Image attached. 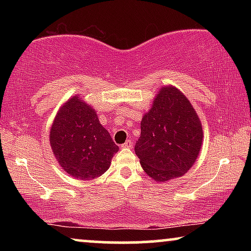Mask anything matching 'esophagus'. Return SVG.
I'll list each match as a JSON object with an SVG mask.
<instances>
[{"label": "esophagus", "mask_w": 251, "mask_h": 251, "mask_svg": "<svg viewBox=\"0 0 251 251\" xmlns=\"http://www.w3.org/2000/svg\"><path fill=\"white\" fill-rule=\"evenodd\" d=\"M131 146H132V142L130 139L126 140L125 144H122V145H121L122 149H130V147H131Z\"/></svg>", "instance_id": "1"}]
</instances>
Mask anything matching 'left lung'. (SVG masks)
Returning a JSON list of instances; mask_svg holds the SVG:
<instances>
[{
	"label": "left lung",
	"mask_w": 251,
	"mask_h": 251,
	"mask_svg": "<svg viewBox=\"0 0 251 251\" xmlns=\"http://www.w3.org/2000/svg\"><path fill=\"white\" fill-rule=\"evenodd\" d=\"M135 152L145 173L156 181L183 176L200 152L203 131L188 99L174 87H163L140 123Z\"/></svg>",
	"instance_id": "1"
}]
</instances>
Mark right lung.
<instances>
[{"label":"right lung","instance_id":"obj_1","mask_svg":"<svg viewBox=\"0 0 251 251\" xmlns=\"http://www.w3.org/2000/svg\"><path fill=\"white\" fill-rule=\"evenodd\" d=\"M50 144L63 169L84 180L101 176L119 151L96 112L76 96L58 112L50 130Z\"/></svg>","mask_w":251,"mask_h":251}]
</instances>
